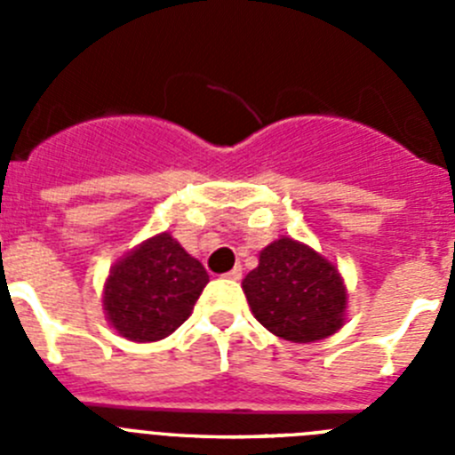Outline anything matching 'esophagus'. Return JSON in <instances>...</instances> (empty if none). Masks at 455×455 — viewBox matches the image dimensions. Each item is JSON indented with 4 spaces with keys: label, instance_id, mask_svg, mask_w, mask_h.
<instances>
[{
    "label": "esophagus",
    "instance_id": "1",
    "mask_svg": "<svg viewBox=\"0 0 455 455\" xmlns=\"http://www.w3.org/2000/svg\"><path fill=\"white\" fill-rule=\"evenodd\" d=\"M241 275H243L241 267H235L230 273H225V277H228V280H241Z\"/></svg>",
    "mask_w": 455,
    "mask_h": 455
}]
</instances>
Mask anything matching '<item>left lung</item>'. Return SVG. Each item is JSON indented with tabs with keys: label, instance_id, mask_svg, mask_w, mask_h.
I'll return each instance as SVG.
<instances>
[{
	"label": "left lung",
	"instance_id": "1",
	"mask_svg": "<svg viewBox=\"0 0 455 455\" xmlns=\"http://www.w3.org/2000/svg\"><path fill=\"white\" fill-rule=\"evenodd\" d=\"M241 287L255 319L293 344L325 339L347 321L348 291L341 273L291 236L271 241Z\"/></svg>",
	"mask_w": 455,
	"mask_h": 455
}]
</instances>
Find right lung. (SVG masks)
Returning a JSON list of instances; mask_svg holds the SVG:
<instances>
[{"label": "right lung", "instance_id": "right-lung-1", "mask_svg": "<svg viewBox=\"0 0 455 455\" xmlns=\"http://www.w3.org/2000/svg\"><path fill=\"white\" fill-rule=\"evenodd\" d=\"M207 283L203 264L162 232L116 259L104 283V315L124 339L159 341L191 316Z\"/></svg>", "mask_w": 455, "mask_h": 455}]
</instances>
